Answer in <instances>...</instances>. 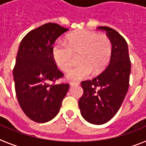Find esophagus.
<instances>
[{
	"label": "esophagus",
	"instance_id": "34e87169",
	"mask_svg": "<svg viewBox=\"0 0 146 146\" xmlns=\"http://www.w3.org/2000/svg\"><path fill=\"white\" fill-rule=\"evenodd\" d=\"M69 84H70L71 86H77V85H79L80 82H71Z\"/></svg>",
	"mask_w": 146,
	"mask_h": 146
}]
</instances>
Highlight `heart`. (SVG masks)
<instances>
[{
    "instance_id": "b5f03b06",
    "label": "heart",
    "mask_w": 146,
    "mask_h": 146,
    "mask_svg": "<svg viewBox=\"0 0 146 146\" xmlns=\"http://www.w3.org/2000/svg\"><path fill=\"white\" fill-rule=\"evenodd\" d=\"M52 55L59 69L67 71L72 66L74 55L80 63L67 72L69 80L85 79L94 73L102 72L111 55V44L104 35L88 30H78L69 33L66 44L55 42L52 46Z\"/></svg>"
}]
</instances>
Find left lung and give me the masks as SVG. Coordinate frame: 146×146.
Segmentation results:
<instances>
[{"label":"left lung","instance_id":"left-lung-1","mask_svg":"<svg viewBox=\"0 0 146 146\" xmlns=\"http://www.w3.org/2000/svg\"><path fill=\"white\" fill-rule=\"evenodd\" d=\"M104 31L112 44L111 56L105 70L91 80L82 81L83 94L79 99L82 116L89 123H107L118 111L129 86L131 61L128 45L115 30L97 27Z\"/></svg>","mask_w":146,"mask_h":146}]
</instances>
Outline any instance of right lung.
Returning <instances> with one entry per match:
<instances>
[{
  "label": "right lung",
  "instance_id": "right-lung-1",
  "mask_svg": "<svg viewBox=\"0 0 146 146\" xmlns=\"http://www.w3.org/2000/svg\"><path fill=\"white\" fill-rule=\"evenodd\" d=\"M67 31L56 23H46L27 33L18 49L13 70L17 98L24 113L37 123L57 115L69 88L68 83L55 84L64 74L52 55L55 40Z\"/></svg>",
  "mask_w": 146,
  "mask_h": 146
}]
</instances>
